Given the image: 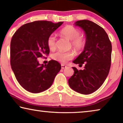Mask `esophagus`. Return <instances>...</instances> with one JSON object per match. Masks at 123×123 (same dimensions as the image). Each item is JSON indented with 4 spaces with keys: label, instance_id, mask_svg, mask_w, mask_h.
Listing matches in <instances>:
<instances>
[{
    "label": "esophagus",
    "instance_id": "esophagus-1",
    "mask_svg": "<svg viewBox=\"0 0 123 123\" xmlns=\"http://www.w3.org/2000/svg\"><path fill=\"white\" fill-rule=\"evenodd\" d=\"M61 67H62V69H64V68H65L67 67L66 65H64V64H62L61 65Z\"/></svg>",
    "mask_w": 123,
    "mask_h": 123
}]
</instances>
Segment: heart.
Instances as JSON below:
<instances>
[{
    "label": "heart",
    "instance_id": "obj_1",
    "mask_svg": "<svg viewBox=\"0 0 123 123\" xmlns=\"http://www.w3.org/2000/svg\"><path fill=\"white\" fill-rule=\"evenodd\" d=\"M81 32L72 25H67L62 28L60 31V35L70 40L71 46L75 51L80 52L83 50L86 44V40L83 36L80 35ZM47 46L50 50L53 51L56 49V38L54 35H50L47 39ZM74 57V52L73 50L64 52L58 51L51 55V58L55 61L62 64H65Z\"/></svg>",
    "mask_w": 123,
    "mask_h": 123
}]
</instances>
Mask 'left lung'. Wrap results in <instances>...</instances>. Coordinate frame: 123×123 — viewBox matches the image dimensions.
Wrapping results in <instances>:
<instances>
[{"label": "left lung", "instance_id": "left-lung-1", "mask_svg": "<svg viewBox=\"0 0 123 123\" xmlns=\"http://www.w3.org/2000/svg\"><path fill=\"white\" fill-rule=\"evenodd\" d=\"M85 32L86 44L84 50L73 62L83 70L72 67L74 74L68 80L72 90L83 95L96 91L101 86L108 75L111 61L112 45L105 30L89 20L75 23Z\"/></svg>", "mask_w": 123, "mask_h": 123}]
</instances>
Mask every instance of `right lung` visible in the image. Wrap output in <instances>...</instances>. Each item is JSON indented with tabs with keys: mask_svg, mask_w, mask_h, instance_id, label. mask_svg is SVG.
Returning a JSON list of instances; mask_svg holds the SVG:
<instances>
[{
	"mask_svg": "<svg viewBox=\"0 0 123 123\" xmlns=\"http://www.w3.org/2000/svg\"><path fill=\"white\" fill-rule=\"evenodd\" d=\"M37 21L22 26L13 35L10 59L12 69L20 85L32 93L44 91L51 86L61 65L54 60L40 64L37 59L48 56V37L63 24Z\"/></svg>",
	"mask_w": 123,
	"mask_h": 123,
	"instance_id": "add662e5",
	"label": "right lung"
}]
</instances>
